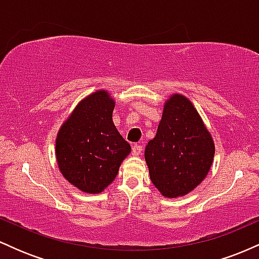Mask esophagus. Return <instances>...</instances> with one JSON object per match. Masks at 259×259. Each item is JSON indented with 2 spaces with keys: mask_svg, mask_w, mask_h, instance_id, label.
<instances>
[{
  "mask_svg": "<svg viewBox=\"0 0 259 259\" xmlns=\"http://www.w3.org/2000/svg\"><path fill=\"white\" fill-rule=\"evenodd\" d=\"M142 152V146H140V145H138V144H135L133 146V154L134 156H139L140 153Z\"/></svg>",
  "mask_w": 259,
  "mask_h": 259,
  "instance_id": "esophagus-1",
  "label": "esophagus"
}]
</instances>
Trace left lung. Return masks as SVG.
Wrapping results in <instances>:
<instances>
[{
	"label": "left lung",
	"mask_w": 259,
	"mask_h": 259,
	"mask_svg": "<svg viewBox=\"0 0 259 259\" xmlns=\"http://www.w3.org/2000/svg\"><path fill=\"white\" fill-rule=\"evenodd\" d=\"M213 157L214 144L195 107L181 95L171 96L145 150L153 185L165 197L189 194L206 178Z\"/></svg>",
	"instance_id": "obj_1"
}]
</instances>
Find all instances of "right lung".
I'll return each mask as SVG.
<instances>
[{
    "instance_id": "obj_1",
    "label": "right lung",
    "mask_w": 259,
    "mask_h": 259,
    "mask_svg": "<svg viewBox=\"0 0 259 259\" xmlns=\"http://www.w3.org/2000/svg\"><path fill=\"white\" fill-rule=\"evenodd\" d=\"M113 101L97 91L76 106L56 140V156L63 177L88 194H99L114 180L132 151L112 120Z\"/></svg>"
}]
</instances>
